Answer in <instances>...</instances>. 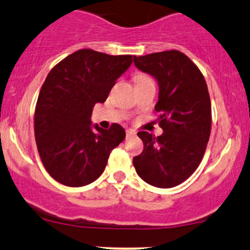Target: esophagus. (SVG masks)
<instances>
[{"label":"esophagus","mask_w":250,"mask_h":250,"mask_svg":"<svg viewBox=\"0 0 250 250\" xmlns=\"http://www.w3.org/2000/svg\"><path fill=\"white\" fill-rule=\"evenodd\" d=\"M134 134H136V132H134L133 130H127V131H126V137H127V138H130V137H133Z\"/></svg>","instance_id":"obj_1"}]
</instances>
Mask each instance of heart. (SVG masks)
I'll return each mask as SVG.
<instances>
[{
  "label": "heart",
  "instance_id": "obj_1",
  "mask_svg": "<svg viewBox=\"0 0 250 250\" xmlns=\"http://www.w3.org/2000/svg\"><path fill=\"white\" fill-rule=\"evenodd\" d=\"M147 80H151V79L145 74H137L136 77H134V81H136V83H143V81H147Z\"/></svg>",
  "mask_w": 250,
  "mask_h": 250
}]
</instances>
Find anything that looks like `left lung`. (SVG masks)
<instances>
[{
  "instance_id": "1",
  "label": "left lung",
  "mask_w": 250,
  "mask_h": 250,
  "mask_svg": "<svg viewBox=\"0 0 250 250\" xmlns=\"http://www.w3.org/2000/svg\"><path fill=\"white\" fill-rule=\"evenodd\" d=\"M133 61L158 83L155 110L163 128L157 138L138 132L144 150L134 157L133 165L150 186L173 188L195 172L206 152L211 131L208 86L198 67L179 50L133 57Z\"/></svg>"
}]
</instances>
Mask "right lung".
Here are the masks:
<instances>
[{"instance_id": "obj_1", "label": "right lung", "mask_w": 250, "mask_h": 250, "mask_svg": "<svg viewBox=\"0 0 250 250\" xmlns=\"http://www.w3.org/2000/svg\"><path fill=\"white\" fill-rule=\"evenodd\" d=\"M132 59L80 49L47 75L36 103L34 132L42 164L59 183L78 188L94 182L105 170L111 151L125 139L119 124L104 130L92 126L91 116Z\"/></svg>"}]
</instances>
